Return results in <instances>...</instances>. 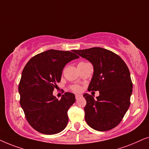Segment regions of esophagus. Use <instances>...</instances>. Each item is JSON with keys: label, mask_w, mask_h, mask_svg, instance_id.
Returning <instances> with one entry per match:
<instances>
[{"label": "esophagus", "mask_w": 149, "mask_h": 149, "mask_svg": "<svg viewBox=\"0 0 149 149\" xmlns=\"http://www.w3.org/2000/svg\"><path fill=\"white\" fill-rule=\"evenodd\" d=\"M82 97V95L81 94H76L75 95V98H76V100H78L79 97Z\"/></svg>", "instance_id": "34e87169"}]
</instances>
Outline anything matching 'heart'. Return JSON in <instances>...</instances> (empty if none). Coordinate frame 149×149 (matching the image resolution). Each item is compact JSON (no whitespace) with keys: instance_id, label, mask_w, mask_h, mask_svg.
<instances>
[{"instance_id":"obj_1","label":"heart","mask_w":149,"mask_h":149,"mask_svg":"<svg viewBox=\"0 0 149 149\" xmlns=\"http://www.w3.org/2000/svg\"><path fill=\"white\" fill-rule=\"evenodd\" d=\"M70 89L71 90L74 91V92H79V91H81V87L78 85H74L70 87Z\"/></svg>"}]
</instances>
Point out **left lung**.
<instances>
[{"mask_svg": "<svg viewBox=\"0 0 149 149\" xmlns=\"http://www.w3.org/2000/svg\"><path fill=\"white\" fill-rule=\"evenodd\" d=\"M93 66V74L87 90L99 91L96 99L85 93L87 104L85 119L91 128L104 132L113 129L122 121L130 105L132 93L128 67L121 57L101 47L74 50Z\"/></svg>", "mask_w": 149, "mask_h": 149, "instance_id": "8db88e82", "label": "left lung"}]
</instances>
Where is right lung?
Here are the masks:
<instances>
[{
  "label": "right lung",
  "mask_w": 149,
  "mask_h": 149,
  "mask_svg": "<svg viewBox=\"0 0 149 149\" xmlns=\"http://www.w3.org/2000/svg\"><path fill=\"white\" fill-rule=\"evenodd\" d=\"M73 52L49 49L40 53L22 71L18 87L20 105L28 123L40 133L58 134L68 123V111L74 103V95L66 92L58 100L53 91L60 82L65 65L79 58Z\"/></svg>",
  "instance_id": "right-lung-1"
}]
</instances>
